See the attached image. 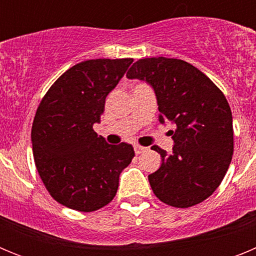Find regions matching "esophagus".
I'll return each instance as SVG.
<instances>
[{
    "label": "esophagus",
    "instance_id": "esophagus-1",
    "mask_svg": "<svg viewBox=\"0 0 256 256\" xmlns=\"http://www.w3.org/2000/svg\"><path fill=\"white\" fill-rule=\"evenodd\" d=\"M146 150V148H144V146H140V144H136L134 146V152L138 155V154L144 152V151Z\"/></svg>",
    "mask_w": 256,
    "mask_h": 256
}]
</instances>
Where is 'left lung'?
Wrapping results in <instances>:
<instances>
[{"instance_id":"8db88e82","label":"left lung","mask_w":256,"mask_h":256,"mask_svg":"<svg viewBox=\"0 0 256 256\" xmlns=\"http://www.w3.org/2000/svg\"><path fill=\"white\" fill-rule=\"evenodd\" d=\"M126 78L154 88L159 122H172L173 152L158 146L162 165L148 176L154 194L174 208L206 200L224 178L234 155L232 112L223 92L186 61L148 58L136 61Z\"/></svg>"}]
</instances>
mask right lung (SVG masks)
<instances>
[{"mask_svg":"<svg viewBox=\"0 0 256 256\" xmlns=\"http://www.w3.org/2000/svg\"><path fill=\"white\" fill-rule=\"evenodd\" d=\"M133 58H96L68 69L40 101L32 126L33 156L50 195L64 206L94 212L116 195L132 144L97 136L105 100Z\"/></svg>","mask_w":256,"mask_h":256,"instance_id":"1","label":"right lung"}]
</instances>
